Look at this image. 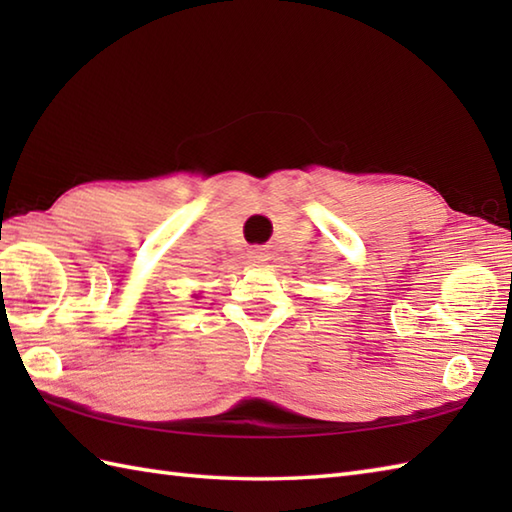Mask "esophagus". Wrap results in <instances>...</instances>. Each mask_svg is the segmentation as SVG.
I'll list each match as a JSON object with an SVG mask.
<instances>
[{
	"label": "esophagus",
	"mask_w": 512,
	"mask_h": 512,
	"mask_svg": "<svg viewBox=\"0 0 512 512\" xmlns=\"http://www.w3.org/2000/svg\"><path fill=\"white\" fill-rule=\"evenodd\" d=\"M250 259H253V262H266L268 255L262 253V250H250Z\"/></svg>",
	"instance_id": "1"
}]
</instances>
